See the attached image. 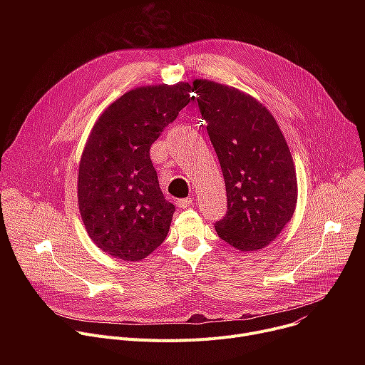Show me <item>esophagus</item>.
<instances>
[{
    "label": "esophagus",
    "instance_id": "esophagus-1",
    "mask_svg": "<svg viewBox=\"0 0 365 365\" xmlns=\"http://www.w3.org/2000/svg\"><path fill=\"white\" fill-rule=\"evenodd\" d=\"M192 199L190 197H185V199H179L178 200V206L182 207V210H186V207H189L192 205Z\"/></svg>",
    "mask_w": 365,
    "mask_h": 365
}]
</instances>
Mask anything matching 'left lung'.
<instances>
[{
	"label": "left lung",
	"mask_w": 365,
	"mask_h": 365,
	"mask_svg": "<svg viewBox=\"0 0 365 365\" xmlns=\"http://www.w3.org/2000/svg\"><path fill=\"white\" fill-rule=\"evenodd\" d=\"M192 91L225 179L228 211L215 230L240 251L262 250L289 224L297 203L286 138L254 96L207 79H195Z\"/></svg>",
	"instance_id": "obj_1"
}]
</instances>
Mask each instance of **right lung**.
Segmentation results:
<instances>
[{"label":"right lung","mask_w":365,"mask_h":365,"mask_svg":"<svg viewBox=\"0 0 365 365\" xmlns=\"http://www.w3.org/2000/svg\"><path fill=\"white\" fill-rule=\"evenodd\" d=\"M187 82L134 88L103 110L83 147L78 205L95 245L140 262L168 237L175 205L165 199L150 147L190 99Z\"/></svg>","instance_id":"add662e5"}]
</instances>
